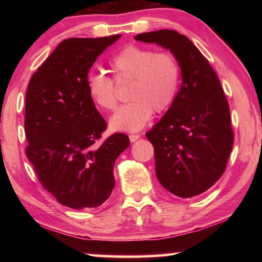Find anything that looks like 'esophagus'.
<instances>
[{"instance_id": "esophagus-1", "label": "esophagus", "mask_w": 262, "mask_h": 262, "mask_svg": "<svg viewBox=\"0 0 262 262\" xmlns=\"http://www.w3.org/2000/svg\"><path fill=\"white\" fill-rule=\"evenodd\" d=\"M140 137H141L140 134H133V135H129V140H130V142H135L139 140Z\"/></svg>"}]
</instances>
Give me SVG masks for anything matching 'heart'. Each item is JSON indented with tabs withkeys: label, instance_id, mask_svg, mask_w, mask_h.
Instances as JSON below:
<instances>
[{
	"label": "heart",
	"instance_id": "heart-1",
	"mask_svg": "<svg viewBox=\"0 0 262 262\" xmlns=\"http://www.w3.org/2000/svg\"><path fill=\"white\" fill-rule=\"evenodd\" d=\"M110 68L117 83L130 82L127 98L110 120L111 129L137 132L143 128L155 113L171 107L178 95L181 78L179 61L170 52L128 45L110 60ZM104 74H90L86 78L90 99L105 111L117 107L115 82Z\"/></svg>",
	"mask_w": 262,
	"mask_h": 262
}]
</instances>
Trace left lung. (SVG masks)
Returning <instances> with one entry per match:
<instances>
[{
  "instance_id": "obj_1",
  "label": "left lung",
  "mask_w": 262,
  "mask_h": 262,
  "mask_svg": "<svg viewBox=\"0 0 262 262\" xmlns=\"http://www.w3.org/2000/svg\"><path fill=\"white\" fill-rule=\"evenodd\" d=\"M135 39L161 45L179 61L183 83L176 100L145 135L163 187L179 198L195 196L219 181L231 154L234 135L227 97L215 70L186 35L158 30Z\"/></svg>"
}]
</instances>
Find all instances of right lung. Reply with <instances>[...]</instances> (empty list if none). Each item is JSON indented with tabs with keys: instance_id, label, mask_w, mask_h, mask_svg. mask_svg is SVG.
Here are the masks:
<instances>
[{
	"instance_id": "right-lung-1",
	"label": "right lung",
	"mask_w": 262,
	"mask_h": 262,
	"mask_svg": "<svg viewBox=\"0 0 262 262\" xmlns=\"http://www.w3.org/2000/svg\"><path fill=\"white\" fill-rule=\"evenodd\" d=\"M120 37L60 42L32 75L26 91L25 154L42 187L73 209L96 208L107 200L115 185V159L129 145L122 133L97 143L107 123L86 89L97 57Z\"/></svg>"
}]
</instances>
